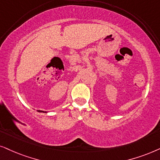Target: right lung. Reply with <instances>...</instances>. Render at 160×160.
Segmentation results:
<instances>
[{"label": "right lung", "instance_id": "1", "mask_svg": "<svg viewBox=\"0 0 160 160\" xmlns=\"http://www.w3.org/2000/svg\"><path fill=\"white\" fill-rule=\"evenodd\" d=\"M37 111L39 112H45V113H47V112H48L47 111H42V110H37Z\"/></svg>", "mask_w": 160, "mask_h": 160}]
</instances>
